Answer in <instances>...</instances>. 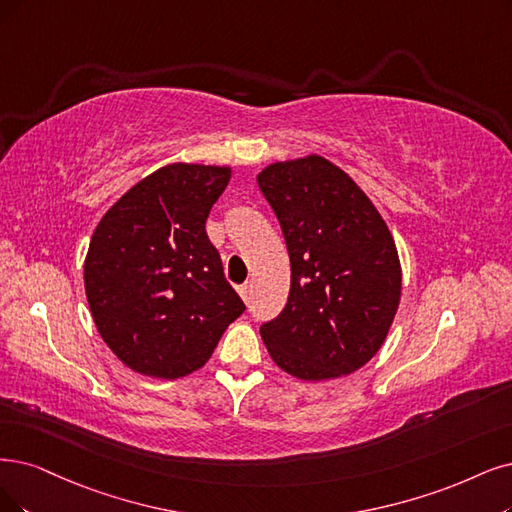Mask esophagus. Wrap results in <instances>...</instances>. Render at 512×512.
<instances>
[{
	"mask_svg": "<svg viewBox=\"0 0 512 512\" xmlns=\"http://www.w3.org/2000/svg\"><path fill=\"white\" fill-rule=\"evenodd\" d=\"M238 295H240L244 301H249V297H251V285H249V282H244V285L238 287Z\"/></svg>",
	"mask_w": 512,
	"mask_h": 512,
	"instance_id": "1",
	"label": "esophagus"
}]
</instances>
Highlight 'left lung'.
<instances>
[{
	"instance_id": "8db88e82",
	"label": "left lung",
	"mask_w": 512,
	"mask_h": 512,
	"mask_svg": "<svg viewBox=\"0 0 512 512\" xmlns=\"http://www.w3.org/2000/svg\"><path fill=\"white\" fill-rule=\"evenodd\" d=\"M287 242V306L261 339L297 380L325 382L367 365L401 304L399 251L380 211L331 160L308 154L257 175Z\"/></svg>"
}]
</instances>
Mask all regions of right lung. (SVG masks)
<instances>
[{
	"label": "right lung",
	"mask_w": 512,
	"mask_h": 512,
	"mask_svg": "<svg viewBox=\"0 0 512 512\" xmlns=\"http://www.w3.org/2000/svg\"><path fill=\"white\" fill-rule=\"evenodd\" d=\"M232 166L173 162L101 217L84 259L90 314L130 371L179 380L211 358L244 312L204 230Z\"/></svg>",
	"instance_id": "right-lung-1"
}]
</instances>
